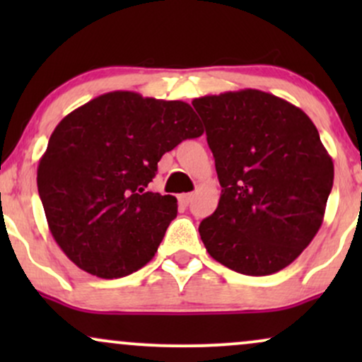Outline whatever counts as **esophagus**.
<instances>
[{
    "label": "esophagus",
    "instance_id": "obj_1",
    "mask_svg": "<svg viewBox=\"0 0 362 362\" xmlns=\"http://www.w3.org/2000/svg\"><path fill=\"white\" fill-rule=\"evenodd\" d=\"M192 197H194V194H182V195H178V201H180V204L189 206L190 202H192Z\"/></svg>",
    "mask_w": 362,
    "mask_h": 362
}]
</instances>
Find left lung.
Returning a JSON list of instances; mask_svg holds the SVG:
<instances>
[{
  "instance_id": "obj_1",
  "label": "left lung",
  "mask_w": 362,
  "mask_h": 362,
  "mask_svg": "<svg viewBox=\"0 0 362 362\" xmlns=\"http://www.w3.org/2000/svg\"><path fill=\"white\" fill-rule=\"evenodd\" d=\"M221 197L199 224L207 253L245 276L288 267L318 233L334 161L311 119L260 90L195 98Z\"/></svg>"
}]
</instances>
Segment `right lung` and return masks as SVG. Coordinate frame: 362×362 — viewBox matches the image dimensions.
<instances>
[{"label": "right lung", "mask_w": 362, "mask_h": 362, "mask_svg": "<svg viewBox=\"0 0 362 362\" xmlns=\"http://www.w3.org/2000/svg\"><path fill=\"white\" fill-rule=\"evenodd\" d=\"M204 132L180 100L110 91L57 124L37 168L49 230L73 264L102 279L139 271L177 216L173 195L146 189L158 161Z\"/></svg>", "instance_id": "obj_1"}]
</instances>
